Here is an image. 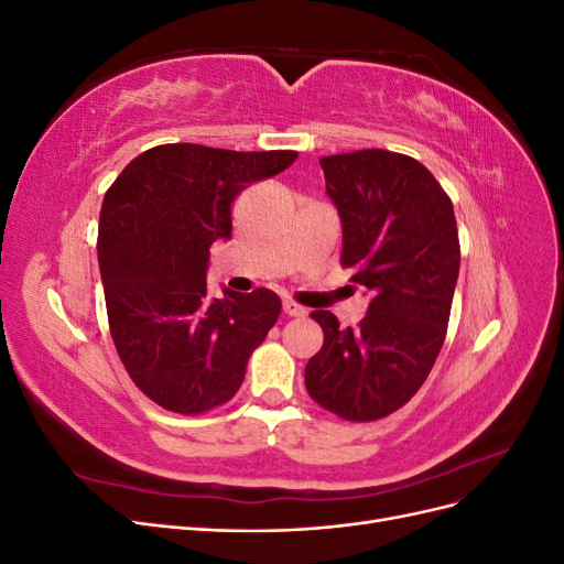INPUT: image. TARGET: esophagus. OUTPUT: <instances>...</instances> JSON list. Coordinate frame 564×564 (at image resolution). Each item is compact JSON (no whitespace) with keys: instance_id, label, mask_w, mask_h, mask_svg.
Listing matches in <instances>:
<instances>
[{"instance_id":"esophagus-1","label":"esophagus","mask_w":564,"mask_h":564,"mask_svg":"<svg viewBox=\"0 0 564 564\" xmlns=\"http://www.w3.org/2000/svg\"><path fill=\"white\" fill-rule=\"evenodd\" d=\"M284 313H286L289 317H305V315H308V311H305L303 305H299V303H294V301H284Z\"/></svg>"}]
</instances>
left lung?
Instances as JSON below:
<instances>
[{"label":"left lung","mask_w":564,"mask_h":564,"mask_svg":"<svg viewBox=\"0 0 564 564\" xmlns=\"http://www.w3.org/2000/svg\"><path fill=\"white\" fill-rule=\"evenodd\" d=\"M344 226L340 265L371 294L357 327L329 311L311 317L324 332L305 365L308 395L344 421L398 412L429 379L445 344L460 247L449 195L414 158L357 150L319 160Z\"/></svg>","instance_id":"8db88e82"}]
</instances>
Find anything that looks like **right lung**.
I'll return each instance as SVG.
<instances>
[{
    "label": "right lung",
    "mask_w": 564,
    "mask_h": 564,
    "mask_svg": "<svg viewBox=\"0 0 564 564\" xmlns=\"http://www.w3.org/2000/svg\"><path fill=\"white\" fill-rule=\"evenodd\" d=\"M299 158L197 143L155 145L131 160L104 197L98 265L110 336L143 395L195 416L240 390L249 355L278 322L270 289H207L209 247L230 240L235 197Z\"/></svg>",
    "instance_id": "add662e5"
}]
</instances>
